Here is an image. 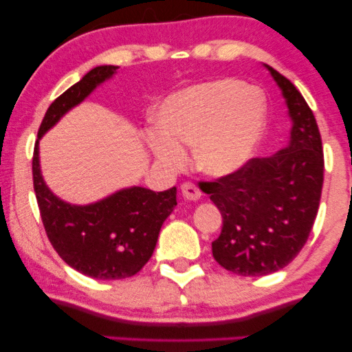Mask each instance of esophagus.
<instances>
[{
    "mask_svg": "<svg viewBox=\"0 0 352 352\" xmlns=\"http://www.w3.org/2000/svg\"><path fill=\"white\" fill-rule=\"evenodd\" d=\"M181 192L186 200H199L201 197L200 189L195 184H192V182H184V184L181 186Z\"/></svg>",
    "mask_w": 352,
    "mask_h": 352,
    "instance_id": "esophagus-1",
    "label": "esophagus"
}]
</instances>
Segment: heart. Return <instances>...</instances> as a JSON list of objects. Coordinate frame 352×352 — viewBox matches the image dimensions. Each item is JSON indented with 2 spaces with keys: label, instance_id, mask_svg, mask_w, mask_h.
I'll list each match as a JSON object with an SVG mask.
<instances>
[{
  "label": "heart",
  "instance_id": "1",
  "mask_svg": "<svg viewBox=\"0 0 352 352\" xmlns=\"http://www.w3.org/2000/svg\"><path fill=\"white\" fill-rule=\"evenodd\" d=\"M253 88L234 80L187 86L168 96L155 112L158 131L147 134L152 155L168 170H179L192 147L197 170L210 176L237 171L261 139L264 102L254 109Z\"/></svg>",
  "mask_w": 352,
  "mask_h": 352
}]
</instances>
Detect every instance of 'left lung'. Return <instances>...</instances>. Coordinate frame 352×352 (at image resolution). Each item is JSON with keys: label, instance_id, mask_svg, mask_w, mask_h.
<instances>
[{"label": "left lung", "instance_id": "obj_1", "mask_svg": "<svg viewBox=\"0 0 352 352\" xmlns=\"http://www.w3.org/2000/svg\"><path fill=\"white\" fill-rule=\"evenodd\" d=\"M292 118L290 142L267 158L200 182L223 216L211 243L221 266L239 276H267L290 264L309 237L324 184V152L314 113L295 85L264 65Z\"/></svg>", "mask_w": 352, "mask_h": 352}]
</instances>
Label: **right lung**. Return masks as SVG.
<instances>
[{"label": "right lung", "instance_id": "obj_1", "mask_svg": "<svg viewBox=\"0 0 352 352\" xmlns=\"http://www.w3.org/2000/svg\"><path fill=\"white\" fill-rule=\"evenodd\" d=\"M118 67L99 65L70 86L46 110L33 152V187L46 235L57 254L85 276L117 280L138 274L155 250L162 224L175 210L176 187L153 192L126 187L89 205H72L43 179L38 142L75 105L88 98Z\"/></svg>", "mask_w": 352, "mask_h": 352}]
</instances>
